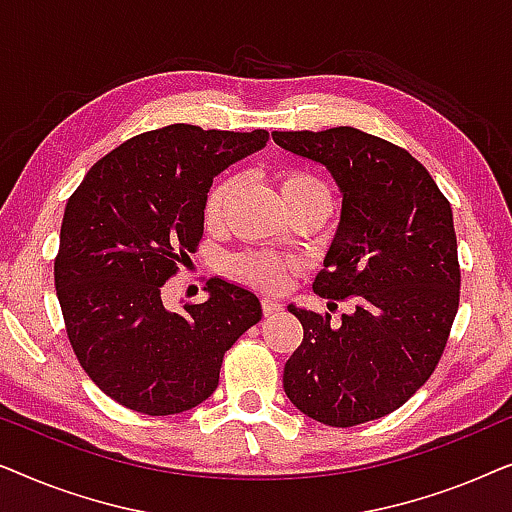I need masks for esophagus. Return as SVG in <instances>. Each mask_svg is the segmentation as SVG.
<instances>
[{
  "label": "esophagus",
  "mask_w": 512,
  "mask_h": 512,
  "mask_svg": "<svg viewBox=\"0 0 512 512\" xmlns=\"http://www.w3.org/2000/svg\"><path fill=\"white\" fill-rule=\"evenodd\" d=\"M261 305H263L265 314H275V312L282 310V303H279V300H275V298H263Z\"/></svg>",
  "instance_id": "34e87169"
}]
</instances>
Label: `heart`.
<instances>
[{
	"mask_svg": "<svg viewBox=\"0 0 512 512\" xmlns=\"http://www.w3.org/2000/svg\"><path fill=\"white\" fill-rule=\"evenodd\" d=\"M233 179H223L212 188L207 198V221L214 223L221 219L223 209H226L230 195H233ZM277 186L279 193H282V200L286 207L298 205V202H319V205L328 207V191L326 186L321 184L317 177L307 172L298 170H284L277 174ZM230 270L235 272L237 277L244 279V282L261 286V289L277 291L286 284V277H289L291 263L282 256L268 254V251H254V254H242L233 258L230 263Z\"/></svg>",
	"mask_w": 512,
	"mask_h": 512,
	"instance_id": "1",
	"label": "heart"
}]
</instances>
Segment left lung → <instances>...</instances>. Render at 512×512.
Instances as JSON below:
<instances>
[{
  "instance_id": "left-lung-1",
  "label": "left lung",
  "mask_w": 512,
  "mask_h": 512,
  "mask_svg": "<svg viewBox=\"0 0 512 512\" xmlns=\"http://www.w3.org/2000/svg\"><path fill=\"white\" fill-rule=\"evenodd\" d=\"M272 139L324 165L338 184L340 223L312 289L356 303L340 326L289 305L303 342L284 366V391L321 424L380 419L429 380L457 317L452 207L422 163L363 130L342 125Z\"/></svg>"
}]
</instances>
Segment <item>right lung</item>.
<instances>
[{
  "label": "right lung",
  "instance_id": "add662e5",
  "mask_svg": "<svg viewBox=\"0 0 512 512\" xmlns=\"http://www.w3.org/2000/svg\"><path fill=\"white\" fill-rule=\"evenodd\" d=\"M268 139L167 125L97 160L67 200L55 258L67 335L90 380L125 408L163 417L207 401L223 354L261 321L256 293L221 277L181 312L160 289L198 247L216 174Z\"/></svg>",
  "mask_w": 512,
  "mask_h": 512
}]
</instances>
